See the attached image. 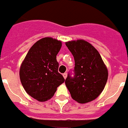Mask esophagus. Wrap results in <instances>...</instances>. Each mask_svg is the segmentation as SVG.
<instances>
[{
  "label": "esophagus",
  "mask_w": 128,
  "mask_h": 128,
  "mask_svg": "<svg viewBox=\"0 0 128 128\" xmlns=\"http://www.w3.org/2000/svg\"><path fill=\"white\" fill-rule=\"evenodd\" d=\"M62 76H63V77H64V78L66 79V78H67V76H68V74L66 72V73H64V74H62Z\"/></svg>",
  "instance_id": "1"
}]
</instances>
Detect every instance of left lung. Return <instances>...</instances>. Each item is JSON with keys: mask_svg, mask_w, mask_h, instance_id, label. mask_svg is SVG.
<instances>
[{"mask_svg": "<svg viewBox=\"0 0 128 128\" xmlns=\"http://www.w3.org/2000/svg\"><path fill=\"white\" fill-rule=\"evenodd\" d=\"M75 61L74 76L68 74L66 85L72 98L86 103L100 95L108 80V72L98 52L83 40L66 43Z\"/></svg>", "mask_w": 128, "mask_h": 128, "instance_id": "obj_1", "label": "left lung"}]
</instances>
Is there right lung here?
<instances>
[{
	"instance_id": "obj_1",
	"label": "right lung",
	"mask_w": 128,
	"mask_h": 128,
	"mask_svg": "<svg viewBox=\"0 0 128 128\" xmlns=\"http://www.w3.org/2000/svg\"><path fill=\"white\" fill-rule=\"evenodd\" d=\"M61 41L46 37L30 48L20 68V78L26 92L38 101L50 99L65 79L58 72L56 55Z\"/></svg>"
}]
</instances>
